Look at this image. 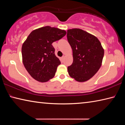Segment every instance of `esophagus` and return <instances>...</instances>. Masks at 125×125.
I'll use <instances>...</instances> for the list:
<instances>
[{"label": "esophagus", "instance_id": "esophagus-1", "mask_svg": "<svg viewBox=\"0 0 125 125\" xmlns=\"http://www.w3.org/2000/svg\"><path fill=\"white\" fill-rule=\"evenodd\" d=\"M64 57H65V56H63L62 57V60H63V59L64 58Z\"/></svg>", "mask_w": 125, "mask_h": 125}]
</instances>
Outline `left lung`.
Instances as JSON below:
<instances>
[{
    "label": "left lung",
    "instance_id": "obj_1",
    "mask_svg": "<svg viewBox=\"0 0 125 125\" xmlns=\"http://www.w3.org/2000/svg\"><path fill=\"white\" fill-rule=\"evenodd\" d=\"M67 36L73 57L69 75L79 82L87 81L100 69L104 50L98 38L82 29L68 30Z\"/></svg>",
    "mask_w": 125,
    "mask_h": 125
}]
</instances>
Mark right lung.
I'll use <instances>...</instances> for the list:
<instances>
[{"label":"right lung","mask_w":125,"mask_h":125,"mask_svg":"<svg viewBox=\"0 0 125 125\" xmlns=\"http://www.w3.org/2000/svg\"><path fill=\"white\" fill-rule=\"evenodd\" d=\"M66 31L49 26L32 31L22 46V62L33 79L46 82L54 77L61 61L52 43L62 39Z\"/></svg>","instance_id":"add662e5"}]
</instances>
